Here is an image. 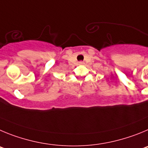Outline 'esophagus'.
<instances>
[{"mask_svg": "<svg viewBox=\"0 0 148 148\" xmlns=\"http://www.w3.org/2000/svg\"><path fill=\"white\" fill-rule=\"evenodd\" d=\"M79 64L82 65V64H84V62H79Z\"/></svg>", "mask_w": 148, "mask_h": 148, "instance_id": "1", "label": "esophagus"}]
</instances>
